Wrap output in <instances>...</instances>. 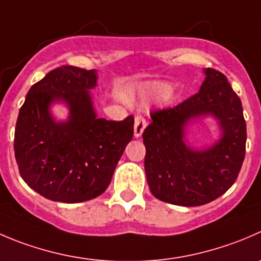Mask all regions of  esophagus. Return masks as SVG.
<instances>
[{
	"label": "esophagus",
	"mask_w": 261,
	"mask_h": 261,
	"mask_svg": "<svg viewBox=\"0 0 261 261\" xmlns=\"http://www.w3.org/2000/svg\"><path fill=\"white\" fill-rule=\"evenodd\" d=\"M145 126H146L145 118H144L141 115H136L135 116V125H134V134H135L136 138L141 136V134H143Z\"/></svg>",
	"instance_id": "1"
}]
</instances>
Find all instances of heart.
Instances as JSON below:
<instances>
[{
	"label": "heart",
	"mask_w": 261,
	"mask_h": 261,
	"mask_svg": "<svg viewBox=\"0 0 261 261\" xmlns=\"http://www.w3.org/2000/svg\"><path fill=\"white\" fill-rule=\"evenodd\" d=\"M167 90H168V87H167V85H156V87H154L153 92H154V94H156V95H163L167 92ZM171 98H172L171 93H167V95H164V99L166 100H169Z\"/></svg>",
	"instance_id": "b5f03b06"
}]
</instances>
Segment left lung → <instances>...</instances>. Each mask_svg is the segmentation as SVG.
Masks as SVG:
<instances>
[{
    "label": "left lung",
    "mask_w": 261,
    "mask_h": 261,
    "mask_svg": "<svg viewBox=\"0 0 261 261\" xmlns=\"http://www.w3.org/2000/svg\"><path fill=\"white\" fill-rule=\"evenodd\" d=\"M200 92L174 107L150 112L143 133L149 189L156 199L182 206H199L223 195L240 173L246 151L242 103L226 75L205 70ZM211 113L224 128L218 144L204 152L187 148L183 126L190 118Z\"/></svg>",
    "instance_id": "left-lung-1"
}]
</instances>
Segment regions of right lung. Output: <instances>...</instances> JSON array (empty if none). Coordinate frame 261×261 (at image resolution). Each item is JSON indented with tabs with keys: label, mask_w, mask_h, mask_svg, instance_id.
I'll return each instance as SVG.
<instances>
[{
	"label": "right lung",
	"mask_w": 261,
	"mask_h": 261,
	"mask_svg": "<svg viewBox=\"0 0 261 261\" xmlns=\"http://www.w3.org/2000/svg\"><path fill=\"white\" fill-rule=\"evenodd\" d=\"M92 70L63 65L35 83L21 106L14 149L20 176L44 198L82 203L99 196L134 135V116L122 121L95 117L88 90ZM55 99L70 107V120L56 124L47 112Z\"/></svg>",
	"instance_id": "right-lung-1"
}]
</instances>
